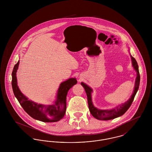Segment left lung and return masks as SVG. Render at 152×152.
<instances>
[{
    "mask_svg": "<svg viewBox=\"0 0 152 152\" xmlns=\"http://www.w3.org/2000/svg\"><path fill=\"white\" fill-rule=\"evenodd\" d=\"M132 60V65L134 67V69L137 72V77L135 82V86L134 89L133 91V94L132 95L129 100L126 101L125 103L123 104L122 105L116 107L115 109H113L111 110H100L95 108L92 102L91 99V93L92 92V89L86 85V84L81 83V85L84 88L85 91L87 94V99H88V107L90 110L91 113L92 115L97 120H109L112 119H114L118 117L123 115L131 105L132 104L133 100L134 99L135 95L137 92L140 82V75L138 70V65L136 59L131 56Z\"/></svg>",
    "mask_w": 152,
    "mask_h": 152,
    "instance_id": "8db88e82",
    "label": "left lung"
}]
</instances>
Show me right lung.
<instances>
[{
	"label": "right lung",
	"instance_id": "right-lung-1",
	"mask_svg": "<svg viewBox=\"0 0 152 152\" xmlns=\"http://www.w3.org/2000/svg\"><path fill=\"white\" fill-rule=\"evenodd\" d=\"M19 61L15 65L12 72V87L15 97L22 108L31 117L37 120L51 123L56 122L63 118L66 112V97L68 91L77 83L75 78H71L62 83L58 89L57 100L53 105H44L37 104L28 100L23 95L17 86L16 73L18 68Z\"/></svg>",
	"mask_w": 152,
	"mask_h": 152
}]
</instances>
